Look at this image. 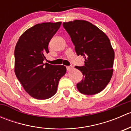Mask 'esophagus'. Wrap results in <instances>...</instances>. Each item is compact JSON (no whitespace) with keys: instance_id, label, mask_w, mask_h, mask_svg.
<instances>
[{"instance_id":"obj_1","label":"esophagus","mask_w":131,"mask_h":131,"mask_svg":"<svg viewBox=\"0 0 131 131\" xmlns=\"http://www.w3.org/2000/svg\"><path fill=\"white\" fill-rule=\"evenodd\" d=\"M67 69L68 71L72 70L73 69V67H72V66H68V67H67Z\"/></svg>"}]
</instances>
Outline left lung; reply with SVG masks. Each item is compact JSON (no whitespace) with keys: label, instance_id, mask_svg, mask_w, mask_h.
Here are the masks:
<instances>
[{"label":"left lung","instance_id":"8db88e82","mask_svg":"<svg viewBox=\"0 0 131 131\" xmlns=\"http://www.w3.org/2000/svg\"><path fill=\"white\" fill-rule=\"evenodd\" d=\"M63 25L70 36L77 54L85 58L84 66H75L84 75L77 84L78 90L86 95L99 93L106 88L113 75L115 53L109 38L85 20L64 22Z\"/></svg>","mask_w":131,"mask_h":131}]
</instances>
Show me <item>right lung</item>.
Listing matches in <instances>:
<instances>
[{"label": "right lung", "mask_w": 131, "mask_h": 131, "mask_svg": "<svg viewBox=\"0 0 131 131\" xmlns=\"http://www.w3.org/2000/svg\"><path fill=\"white\" fill-rule=\"evenodd\" d=\"M61 22L43 23L25 31L14 50V72L24 89L34 98L46 100L53 96L61 78L67 72L63 65L43 63L48 54L49 42Z\"/></svg>", "instance_id": "obj_1"}]
</instances>
